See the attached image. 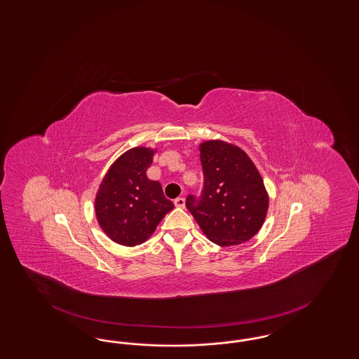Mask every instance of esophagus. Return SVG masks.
Listing matches in <instances>:
<instances>
[{
  "label": "esophagus",
  "mask_w": 359,
  "mask_h": 359,
  "mask_svg": "<svg viewBox=\"0 0 359 359\" xmlns=\"http://www.w3.org/2000/svg\"><path fill=\"white\" fill-rule=\"evenodd\" d=\"M173 204H175V207H177V208H184V207H186V198H175V201H173Z\"/></svg>",
  "instance_id": "obj_1"
}]
</instances>
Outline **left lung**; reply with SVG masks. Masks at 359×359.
<instances>
[{
    "label": "left lung",
    "instance_id": "8db88e82",
    "mask_svg": "<svg viewBox=\"0 0 359 359\" xmlns=\"http://www.w3.org/2000/svg\"><path fill=\"white\" fill-rule=\"evenodd\" d=\"M198 149L204 187L201 196L187 198V208L212 243H245L260 231L269 207L259 170L243 149L224 140L203 142Z\"/></svg>",
    "mask_w": 359,
    "mask_h": 359
}]
</instances>
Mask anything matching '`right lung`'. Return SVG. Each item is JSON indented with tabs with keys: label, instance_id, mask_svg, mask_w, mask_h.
I'll return each mask as SVG.
<instances>
[{
	"label": "right lung",
	"instance_id": "1",
	"mask_svg": "<svg viewBox=\"0 0 359 359\" xmlns=\"http://www.w3.org/2000/svg\"><path fill=\"white\" fill-rule=\"evenodd\" d=\"M156 149L135 147L114 161L104 175L97 196L95 215L102 231L124 247L143 244L161 219L173 210L161 184L149 180V170Z\"/></svg>",
	"mask_w": 359,
	"mask_h": 359
}]
</instances>
